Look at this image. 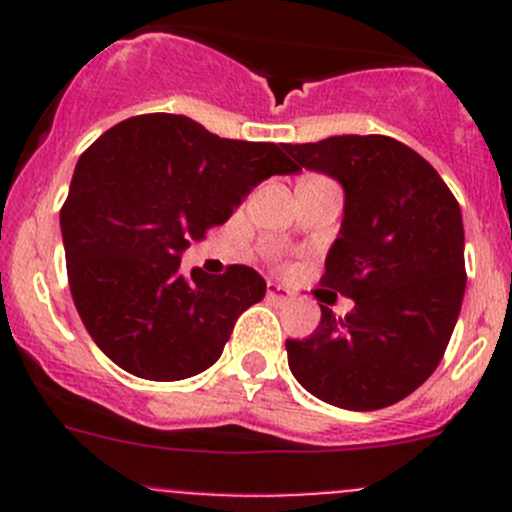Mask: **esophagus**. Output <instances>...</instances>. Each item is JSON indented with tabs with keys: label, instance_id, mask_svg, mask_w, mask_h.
I'll return each instance as SVG.
<instances>
[{
	"label": "esophagus",
	"instance_id": "obj_1",
	"mask_svg": "<svg viewBox=\"0 0 512 512\" xmlns=\"http://www.w3.org/2000/svg\"><path fill=\"white\" fill-rule=\"evenodd\" d=\"M267 297L275 299V302H287L289 299L285 289H282L280 285H275V282H270V285H267Z\"/></svg>",
	"mask_w": 512,
	"mask_h": 512
}]
</instances>
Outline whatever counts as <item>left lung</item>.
I'll use <instances>...</instances> for the list:
<instances>
[{
    "mask_svg": "<svg viewBox=\"0 0 512 512\" xmlns=\"http://www.w3.org/2000/svg\"><path fill=\"white\" fill-rule=\"evenodd\" d=\"M285 151L299 170L344 188L322 287L354 299L344 319L322 307L307 339H287L289 371L339 409H384L436 371L458 322L466 292L461 208L436 168L389 136H332Z\"/></svg>",
    "mask_w": 512,
    "mask_h": 512,
    "instance_id": "8db88e82",
    "label": "left lung"
}]
</instances>
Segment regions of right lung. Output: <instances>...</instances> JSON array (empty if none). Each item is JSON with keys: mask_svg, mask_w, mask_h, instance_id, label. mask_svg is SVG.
<instances>
[{"mask_svg": "<svg viewBox=\"0 0 512 512\" xmlns=\"http://www.w3.org/2000/svg\"><path fill=\"white\" fill-rule=\"evenodd\" d=\"M282 148L146 113L108 128L79 158L59 218L66 272L86 332L113 364L178 381L220 359L267 282L245 265L183 277L180 257L262 180L297 173Z\"/></svg>", "mask_w": 512, "mask_h": 512, "instance_id": "add662e5", "label": "right lung"}]
</instances>
